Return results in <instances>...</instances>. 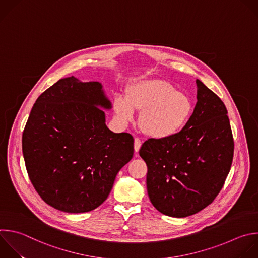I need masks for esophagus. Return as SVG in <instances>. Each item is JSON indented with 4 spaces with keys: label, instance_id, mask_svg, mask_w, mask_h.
Returning <instances> with one entry per match:
<instances>
[{
    "label": "esophagus",
    "instance_id": "esophagus-1",
    "mask_svg": "<svg viewBox=\"0 0 258 258\" xmlns=\"http://www.w3.org/2000/svg\"><path fill=\"white\" fill-rule=\"evenodd\" d=\"M141 145H142L141 140H140L139 138H135V145H134V147H135V152H136V153H138V152L140 151Z\"/></svg>",
    "mask_w": 258,
    "mask_h": 258
}]
</instances>
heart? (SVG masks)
<instances>
[{"mask_svg":"<svg viewBox=\"0 0 258 258\" xmlns=\"http://www.w3.org/2000/svg\"><path fill=\"white\" fill-rule=\"evenodd\" d=\"M134 109L142 111L140 126L147 136L166 139L185 125L192 112V103L169 82L151 80L133 86L126 100L121 97L114 100L115 114L123 122L133 120Z\"/></svg>","mask_w":258,"mask_h":258,"instance_id":"heart-1","label":"heart"}]
</instances>
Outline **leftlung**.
I'll list each match as a JSON object with an SVG mask.
<instances>
[{
    "label": "left lung",
    "mask_w": 258,
    "mask_h": 258,
    "mask_svg": "<svg viewBox=\"0 0 258 258\" xmlns=\"http://www.w3.org/2000/svg\"><path fill=\"white\" fill-rule=\"evenodd\" d=\"M198 102L183 128L166 139H148L140 156L148 167L147 189L163 215L184 218L216 199L230 172L234 140L223 101L197 80Z\"/></svg>",
    "instance_id": "8db88e82"
}]
</instances>
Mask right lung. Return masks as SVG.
Segmentation results:
<instances>
[{
	"mask_svg": "<svg viewBox=\"0 0 258 258\" xmlns=\"http://www.w3.org/2000/svg\"><path fill=\"white\" fill-rule=\"evenodd\" d=\"M98 106L111 107L100 83L61 79L37 98L24 127L29 179L40 198L61 212L98 208L134 156L133 136L109 131Z\"/></svg>",
	"mask_w": 258,
	"mask_h": 258,
	"instance_id": "right-lung-1",
	"label": "right lung"
}]
</instances>
